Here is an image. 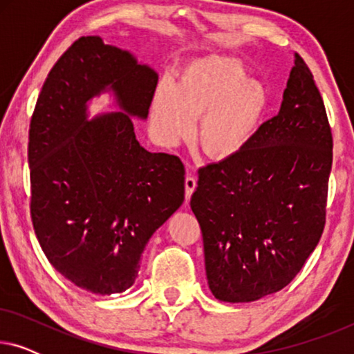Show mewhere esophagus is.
<instances>
[{
	"instance_id": "esophagus-1",
	"label": "esophagus",
	"mask_w": 354,
	"mask_h": 354,
	"mask_svg": "<svg viewBox=\"0 0 354 354\" xmlns=\"http://www.w3.org/2000/svg\"><path fill=\"white\" fill-rule=\"evenodd\" d=\"M196 188V178L192 176V174H188L185 177V201L188 203L190 201V198L193 195V192H195Z\"/></svg>"
}]
</instances>
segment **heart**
<instances>
[{"label": "heart", "instance_id": "1", "mask_svg": "<svg viewBox=\"0 0 354 354\" xmlns=\"http://www.w3.org/2000/svg\"><path fill=\"white\" fill-rule=\"evenodd\" d=\"M239 57L206 55L188 61L177 82L162 77L151 101V124L162 145L190 137L195 119L203 151L214 159L234 158L259 133L270 104L264 82L248 77Z\"/></svg>", "mask_w": 354, "mask_h": 354}]
</instances>
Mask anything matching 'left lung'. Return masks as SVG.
I'll list each match as a JSON object with an SVG mask.
<instances>
[{"label":"left lung","mask_w":354,"mask_h":354,"mask_svg":"<svg viewBox=\"0 0 354 354\" xmlns=\"http://www.w3.org/2000/svg\"><path fill=\"white\" fill-rule=\"evenodd\" d=\"M332 147L322 96L295 55L277 115L245 151L198 171L190 206L217 299L256 301L301 270L326 225Z\"/></svg>","instance_id":"8db88e82"}]
</instances>
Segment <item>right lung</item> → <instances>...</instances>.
I'll use <instances>...</instances> for the list:
<instances>
[{"mask_svg":"<svg viewBox=\"0 0 354 354\" xmlns=\"http://www.w3.org/2000/svg\"><path fill=\"white\" fill-rule=\"evenodd\" d=\"M158 74L100 37H82L48 74L28 130L30 214L53 268L77 287L122 293L151 235L185 195V167L149 153L132 118L147 119ZM111 91L119 113L88 119Z\"/></svg>","mask_w":354,"mask_h":354,"instance_id":"add662e5","label":"right lung"}]
</instances>
